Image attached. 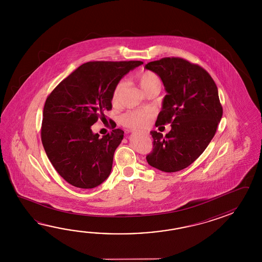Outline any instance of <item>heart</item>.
I'll use <instances>...</instances> for the list:
<instances>
[{
	"label": "heart",
	"mask_w": 262,
	"mask_h": 262,
	"mask_svg": "<svg viewBox=\"0 0 262 262\" xmlns=\"http://www.w3.org/2000/svg\"><path fill=\"white\" fill-rule=\"evenodd\" d=\"M137 79L139 81L140 88L144 92L152 87L161 88V79L154 71L143 70L138 75ZM123 81H120L116 84L112 94L113 103L117 102L119 95L123 89ZM152 118H154V113L149 110H137V111H131L123 114L121 119V122L125 127L135 129V130H143L149 127Z\"/></svg>",
	"instance_id": "b5f03b06"
}]
</instances>
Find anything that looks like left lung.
Returning <instances> with one entry per match:
<instances>
[{"mask_svg":"<svg viewBox=\"0 0 262 262\" xmlns=\"http://www.w3.org/2000/svg\"><path fill=\"white\" fill-rule=\"evenodd\" d=\"M145 68L160 77L167 93L156 125H171L165 137L150 132L154 146L146 160L159 170L176 172L198 159L215 135L223 115L217 87L204 68L183 58H162Z\"/></svg>","mask_w":262,"mask_h":262,"instance_id":"1","label":"left lung"}]
</instances>
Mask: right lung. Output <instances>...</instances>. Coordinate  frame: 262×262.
Listing matches in <instances>:
<instances>
[{
    "label": "right lung",
    "mask_w": 262,
    "mask_h": 262,
    "mask_svg": "<svg viewBox=\"0 0 262 262\" xmlns=\"http://www.w3.org/2000/svg\"><path fill=\"white\" fill-rule=\"evenodd\" d=\"M140 61H88L61 80L47 97L41 139L56 171L78 188L98 186L112 171L122 129L102 138L91 126L112 108V94L125 74ZM112 123V122H111Z\"/></svg>",
    "instance_id": "1"
}]
</instances>
